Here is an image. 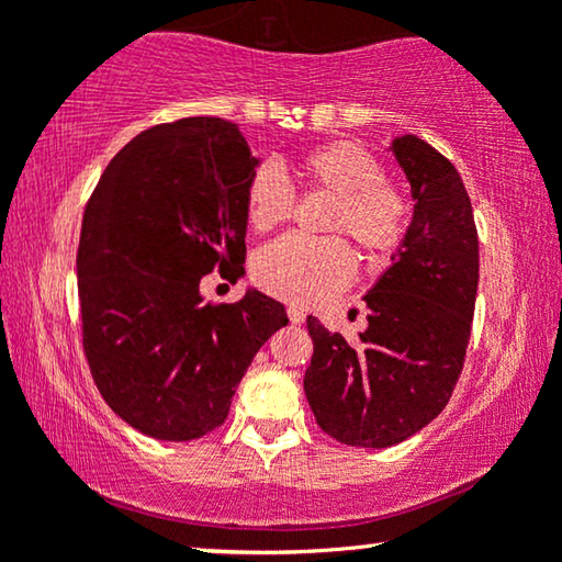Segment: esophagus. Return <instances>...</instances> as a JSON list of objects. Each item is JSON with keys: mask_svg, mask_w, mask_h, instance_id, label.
Returning a JSON list of instances; mask_svg holds the SVG:
<instances>
[{"mask_svg": "<svg viewBox=\"0 0 562 562\" xmlns=\"http://www.w3.org/2000/svg\"><path fill=\"white\" fill-rule=\"evenodd\" d=\"M288 317H290L292 325H302L304 317H307V315H304L302 307H294V304H290V307H288Z\"/></svg>", "mask_w": 562, "mask_h": 562, "instance_id": "1", "label": "esophagus"}]
</instances>
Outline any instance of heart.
Listing matches in <instances>:
<instances>
[{"label": "heart", "mask_w": 562, "mask_h": 562, "mask_svg": "<svg viewBox=\"0 0 562 562\" xmlns=\"http://www.w3.org/2000/svg\"><path fill=\"white\" fill-rule=\"evenodd\" d=\"M300 183L331 198L327 233H347L369 258H382L402 243L406 198L382 178L379 160L355 140H327L297 160ZM294 195L278 170L262 166L247 180L245 215L255 233H268L292 215ZM255 282L284 302L322 304L355 278V258L341 237H282L258 252Z\"/></svg>", "instance_id": "obj_1"}]
</instances>
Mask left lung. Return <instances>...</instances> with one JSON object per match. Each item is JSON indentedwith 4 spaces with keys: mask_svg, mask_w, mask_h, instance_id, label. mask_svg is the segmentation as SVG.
Masks as SVG:
<instances>
[{
    "mask_svg": "<svg viewBox=\"0 0 562 562\" xmlns=\"http://www.w3.org/2000/svg\"><path fill=\"white\" fill-rule=\"evenodd\" d=\"M389 150L412 186L414 215L392 268L364 294L361 345L307 317L312 414L331 439L361 449L402 443L443 412L463 369L479 290V233L459 170L412 133Z\"/></svg>",
    "mask_w": 562,
    "mask_h": 562,
    "instance_id": "8db88e82",
    "label": "left lung"
}]
</instances>
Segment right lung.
<instances>
[{
	"instance_id": "1",
	"label": "right lung",
	"mask_w": 562,
	"mask_h": 562,
	"mask_svg": "<svg viewBox=\"0 0 562 562\" xmlns=\"http://www.w3.org/2000/svg\"><path fill=\"white\" fill-rule=\"evenodd\" d=\"M258 166L237 123L180 119L123 146L83 211L76 278L91 376L113 414L154 439L217 429L252 357L288 325L258 290L233 304L201 294L213 268L245 274Z\"/></svg>"
}]
</instances>
